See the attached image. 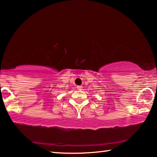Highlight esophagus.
<instances>
[{"label":"esophagus","mask_w":157,"mask_h":157,"mask_svg":"<svg viewBox=\"0 0 157 157\" xmlns=\"http://www.w3.org/2000/svg\"><path fill=\"white\" fill-rule=\"evenodd\" d=\"M77 89L79 90H81L82 89V86H80V85H78V86H77Z\"/></svg>","instance_id":"1"}]
</instances>
